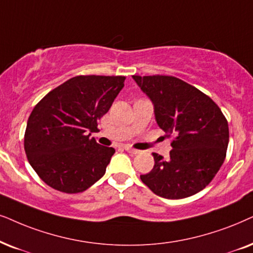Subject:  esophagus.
Listing matches in <instances>:
<instances>
[{
	"instance_id": "obj_1",
	"label": "esophagus",
	"mask_w": 253,
	"mask_h": 253,
	"mask_svg": "<svg viewBox=\"0 0 253 253\" xmlns=\"http://www.w3.org/2000/svg\"><path fill=\"white\" fill-rule=\"evenodd\" d=\"M124 150H126V152H129V153H132V155H137V153L139 152L138 150H136V149H132V147H130V146H127V145H124Z\"/></svg>"
}]
</instances>
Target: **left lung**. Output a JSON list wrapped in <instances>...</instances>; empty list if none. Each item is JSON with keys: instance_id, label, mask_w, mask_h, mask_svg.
I'll return each instance as SVG.
<instances>
[{"instance_id": "obj_1", "label": "left lung", "mask_w": 253, "mask_h": 253, "mask_svg": "<svg viewBox=\"0 0 253 253\" xmlns=\"http://www.w3.org/2000/svg\"><path fill=\"white\" fill-rule=\"evenodd\" d=\"M132 78L155 104L157 123L165 137L172 138L169 158L152 153L155 166L140 180L165 199L196 194L211 182L227 156V119L208 95L178 78Z\"/></svg>"}]
</instances>
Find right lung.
Listing matches in <instances>:
<instances>
[{"label":"right lung","instance_id":"obj_1","mask_svg":"<svg viewBox=\"0 0 253 253\" xmlns=\"http://www.w3.org/2000/svg\"><path fill=\"white\" fill-rule=\"evenodd\" d=\"M126 77L78 75L52 89L29 116L24 150L39 178L59 192L75 194L106 173L115 153L90 132L108 113Z\"/></svg>","mask_w":253,"mask_h":253}]
</instances>
